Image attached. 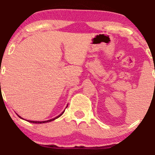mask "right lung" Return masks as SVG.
<instances>
[{
	"label": "right lung",
	"instance_id": "obj_1",
	"mask_svg": "<svg viewBox=\"0 0 155 155\" xmlns=\"http://www.w3.org/2000/svg\"><path fill=\"white\" fill-rule=\"evenodd\" d=\"M64 111L63 112V113L62 114H60L59 115V116H58V117H54V119H51V120H47V121H41V122H38V121H28V122H32V123H36V124H39V123H45V122H51V121H53V120H54L55 119H58V117H60V116H61L62 114H63L64 113ZM19 116V115H18ZM19 117H20V118H22V117H19Z\"/></svg>",
	"mask_w": 155,
	"mask_h": 155
}]
</instances>
